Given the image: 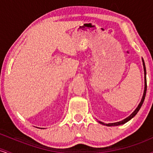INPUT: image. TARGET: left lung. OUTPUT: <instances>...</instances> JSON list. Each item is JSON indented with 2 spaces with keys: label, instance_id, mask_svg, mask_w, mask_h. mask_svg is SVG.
<instances>
[{
  "label": "left lung",
  "instance_id": "1",
  "mask_svg": "<svg viewBox=\"0 0 153 153\" xmlns=\"http://www.w3.org/2000/svg\"><path fill=\"white\" fill-rule=\"evenodd\" d=\"M142 63H143V67H144V73H145V90H144V93H143V96H142V98L141 100V102H140V104L138 105V106H137V108L136 109H135V111H134L132 114L130 115L129 116H128L127 118H126L125 119L122 120V121H118V122H116V123H104L103 122H101V121H98L100 123H101V124H103V125H105V126H119V125H121V124H123V123H126L127 121H129V120H131L132 118L134 117V116H135V115H136L137 113H138V111H140V108L142 107V104H143L144 102V100H145V95H146V92H147V79H146V68H145V62H144V60L143 58H142Z\"/></svg>",
  "mask_w": 153,
  "mask_h": 153
}]
</instances>
